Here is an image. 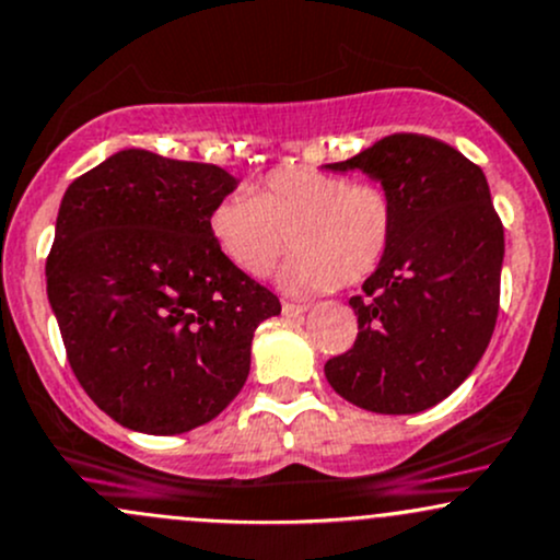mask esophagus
Returning <instances> with one entry per match:
<instances>
[{
    "instance_id": "esophagus-1",
    "label": "esophagus",
    "mask_w": 560,
    "mask_h": 560,
    "mask_svg": "<svg viewBox=\"0 0 560 560\" xmlns=\"http://www.w3.org/2000/svg\"><path fill=\"white\" fill-rule=\"evenodd\" d=\"M306 310H310L306 304H293V302L282 304V315H285V317H299V315H304Z\"/></svg>"
}]
</instances>
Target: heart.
I'll use <instances>...</instances> for the list:
<instances>
[{"mask_svg": "<svg viewBox=\"0 0 560 560\" xmlns=\"http://www.w3.org/2000/svg\"><path fill=\"white\" fill-rule=\"evenodd\" d=\"M393 200L378 184L317 167H278L248 191L221 197L208 215L215 250L245 278H264L293 248L278 282L282 291L326 293L360 282L378 267L393 237Z\"/></svg>", "mask_w": 560, "mask_h": 560, "instance_id": "1", "label": "heart"}]
</instances>
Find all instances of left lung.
Listing matches in <instances>:
<instances>
[{
    "instance_id": "1",
    "label": "left lung",
    "mask_w": 560,
    "mask_h": 560,
    "mask_svg": "<svg viewBox=\"0 0 560 560\" xmlns=\"http://www.w3.org/2000/svg\"><path fill=\"white\" fill-rule=\"evenodd\" d=\"M323 171H360L393 200V237L352 296L358 339L326 363L330 387L374 413H419L483 358L499 312L502 221L483 171L448 143L395 133Z\"/></svg>"
}]
</instances>
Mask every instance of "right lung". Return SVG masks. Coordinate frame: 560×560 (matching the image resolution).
<instances>
[{"label": "right lung", "instance_id": "right-lung-1", "mask_svg": "<svg viewBox=\"0 0 560 560\" xmlns=\"http://www.w3.org/2000/svg\"><path fill=\"white\" fill-rule=\"evenodd\" d=\"M237 184L122 149L66 189L47 299L82 389L128 430L182 435L219 417L248 378L256 328L280 315L210 240V210Z\"/></svg>", "mask_w": 560, "mask_h": 560}]
</instances>
